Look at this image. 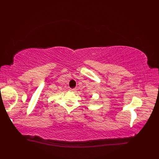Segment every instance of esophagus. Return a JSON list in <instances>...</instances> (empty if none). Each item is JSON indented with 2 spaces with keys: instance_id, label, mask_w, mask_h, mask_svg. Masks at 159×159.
Returning a JSON list of instances; mask_svg holds the SVG:
<instances>
[{
  "instance_id": "obj_1",
  "label": "esophagus",
  "mask_w": 159,
  "mask_h": 159,
  "mask_svg": "<svg viewBox=\"0 0 159 159\" xmlns=\"http://www.w3.org/2000/svg\"><path fill=\"white\" fill-rule=\"evenodd\" d=\"M70 91H75V89H70Z\"/></svg>"
}]
</instances>
